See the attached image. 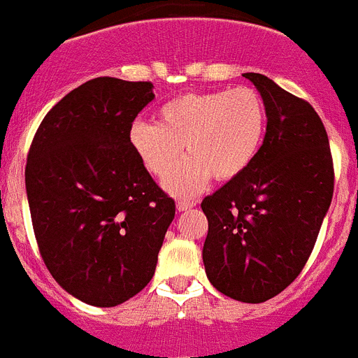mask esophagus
I'll return each instance as SVG.
<instances>
[{
	"label": "esophagus",
	"mask_w": 358,
	"mask_h": 358,
	"mask_svg": "<svg viewBox=\"0 0 358 358\" xmlns=\"http://www.w3.org/2000/svg\"><path fill=\"white\" fill-rule=\"evenodd\" d=\"M196 205H198V201H196V199H178V201H176V208H178L180 212L189 210V208L196 207Z\"/></svg>",
	"instance_id": "obj_1"
}]
</instances>
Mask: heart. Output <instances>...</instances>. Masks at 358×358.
Wrapping results in <instances>:
<instances>
[{"mask_svg": "<svg viewBox=\"0 0 358 358\" xmlns=\"http://www.w3.org/2000/svg\"><path fill=\"white\" fill-rule=\"evenodd\" d=\"M267 110L251 87L183 94L157 110V124L135 121L130 144L143 166L166 180L182 146L189 159L166 182L176 196H192L210 176L227 182L243 175L259 155L266 135Z\"/></svg>", "mask_w": 358, "mask_h": 358, "instance_id": "obj_1", "label": "heart"}]
</instances>
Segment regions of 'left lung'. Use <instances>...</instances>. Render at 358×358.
I'll use <instances>...</instances> for the list:
<instances>
[{"mask_svg":"<svg viewBox=\"0 0 358 358\" xmlns=\"http://www.w3.org/2000/svg\"><path fill=\"white\" fill-rule=\"evenodd\" d=\"M243 76L264 99L266 137L246 171L201 201L203 264L219 292L262 303L307 264L334 196V162L310 103L259 73Z\"/></svg>","mask_w":358,"mask_h":358,"instance_id":"left-lung-1","label":"left lung"}]
</instances>
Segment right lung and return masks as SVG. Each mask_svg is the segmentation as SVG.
Wrapping results in <instances>:
<instances>
[{
  "instance_id": "1",
  "label": "right lung",
  "mask_w": 358,
  "mask_h": 358,
  "mask_svg": "<svg viewBox=\"0 0 358 358\" xmlns=\"http://www.w3.org/2000/svg\"><path fill=\"white\" fill-rule=\"evenodd\" d=\"M151 82L101 76L64 96L43 119L24 182L35 239L60 287L94 307H115L155 275L175 199L130 144Z\"/></svg>"
}]
</instances>
